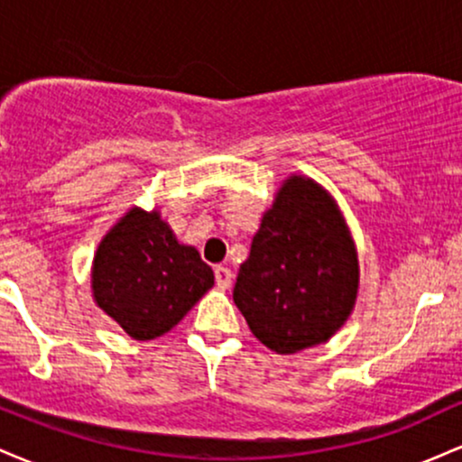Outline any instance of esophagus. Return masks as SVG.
Listing matches in <instances>:
<instances>
[{
  "mask_svg": "<svg viewBox=\"0 0 462 462\" xmlns=\"http://www.w3.org/2000/svg\"><path fill=\"white\" fill-rule=\"evenodd\" d=\"M215 282L219 289H230L232 284V272L227 267H215Z\"/></svg>",
  "mask_w": 462,
  "mask_h": 462,
  "instance_id": "obj_1",
  "label": "esophagus"
}]
</instances>
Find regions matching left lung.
<instances>
[{
  "label": "left lung",
  "mask_w": 462,
  "mask_h": 462,
  "mask_svg": "<svg viewBox=\"0 0 462 462\" xmlns=\"http://www.w3.org/2000/svg\"><path fill=\"white\" fill-rule=\"evenodd\" d=\"M358 252L337 199L291 173L263 213L235 284L236 309L275 354L328 343L358 298Z\"/></svg>",
  "instance_id": "obj_1"
}]
</instances>
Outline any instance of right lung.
<instances>
[{"mask_svg":"<svg viewBox=\"0 0 462 462\" xmlns=\"http://www.w3.org/2000/svg\"><path fill=\"white\" fill-rule=\"evenodd\" d=\"M213 284V269L193 245L178 241L158 208L132 206L93 256L95 304L134 341L176 328Z\"/></svg>","mask_w":462,"mask_h":462,"instance_id":"add662e5","label":"right lung"}]
</instances>
